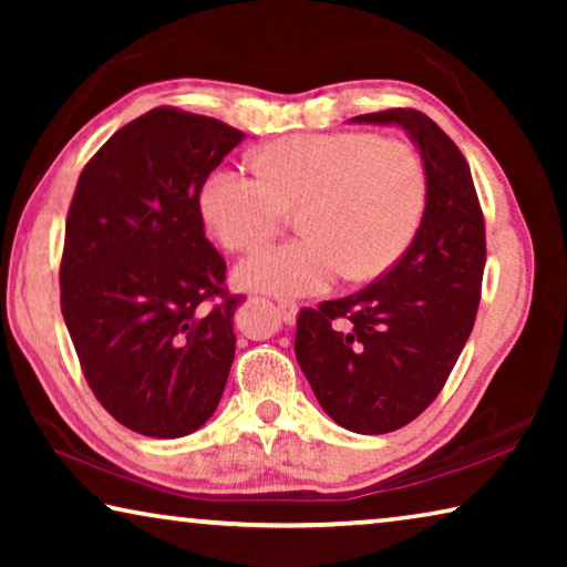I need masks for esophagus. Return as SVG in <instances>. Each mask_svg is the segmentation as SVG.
<instances>
[{
  "mask_svg": "<svg viewBox=\"0 0 567 567\" xmlns=\"http://www.w3.org/2000/svg\"><path fill=\"white\" fill-rule=\"evenodd\" d=\"M277 315L285 324H295L297 322V305L290 300H280L277 302Z\"/></svg>",
  "mask_w": 567,
  "mask_h": 567,
  "instance_id": "esophagus-1",
  "label": "esophagus"
}]
</instances>
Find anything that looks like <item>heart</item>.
<instances>
[{
  "label": "heart",
  "mask_w": 567,
  "mask_h": 567,
  "mask_svg": "<svg viewBox=\"0 0 567 567\" xmlns=\"http://www.w3.org/2000/svg\"><path fill=\"white\" fill-rule=\"evenodd\" d=\"M257 175L219 167L199 189V215L223 247L245 252L297 209L295 243L260 249L235 267L252 292L315 295L338 277L385 275L415 239L427 172L415 147L372 132L295 134L257 150Z\"/></svg>",
  "instance_id": "1"
}]
</instances>
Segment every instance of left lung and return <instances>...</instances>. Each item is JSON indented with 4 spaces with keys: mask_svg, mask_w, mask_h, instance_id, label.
Segmentation results:
<instances>
[{
    "mask_svg": "<svg viewBox=\"0 0 567 567\" xmlns=\"http://www.w3.org/2000/svg\"><path fill=\"white\" fill-rule=\"evenodd\" d=\"M350 122L408 132L427 172L425 215L388 275L300 312L295 354L338 425L382 435L408 425L437 398L473 332L485 223L463 152L427 114L388 110Z\"/></svg>",
    "mask_w": 567,
    "mask_h": 567,
    "instance_id": "left-lung-1",
    "label": "left lung"
}]
</instances>
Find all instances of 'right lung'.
<instances>
[{
	"label": "right lung",
	"instance_id": "obj_1",
	"mask_svg": "<svg viewBox=\"0 0 567 567\" xmlns=\"http://www.w3.org/2000/svg\"><path fill=\"white\" fill-rule=\"evenodd\" d=\"M245 134L172 107L104 142L76 182L60 267L62 315L110 415L150 437L215 415L235 360L225 260L205 237L199 189Z\"/></svg>",
	"mask_w": 567,
	"mask_h": 567
}]
</instances>
